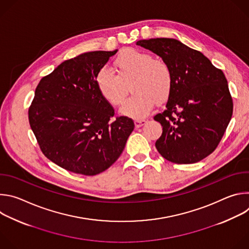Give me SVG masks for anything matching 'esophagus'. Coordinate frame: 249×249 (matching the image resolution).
I'll use <instances>...</instances> for the list:
<instances>
[{
    "label": "esophagus",
    "instance_id": "1",
    "mask_svg": "<svg viewBox=\"0 0 249 249\" xmlns=\"http://www.w3.org/2000/svg\"><path fill=\"white\" fill-rule=\"evenodd\" d=\"M146 122H147V121H146L145 119H136V120H135V126H136L137 128H139V127H141V126H143Z\"/></svg>",
    "mask_w": 249,
    "mask_h": 249
}]
</instances>
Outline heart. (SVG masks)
Segmentation results:
<instances>
[{
  "label": "heart",
  "instance_id": "1",
  "mask_svg": "<svg viewBox=\"0 0 249 249\" xmlns=\"http://www.w3.org/2000/svg\"><path fill=\"white\" fill-rule=\"evenodd\" d=\"M117 74L102 68L96 75L95 84L100 95L112 106L120 105L127 93L125 83L134 79L131 90L134 95L121 108L125 115L142 118L153 108L155 100L165 99L172 86V75L166 63L156 60L147 52L136 49L123 50L114 60Z\"/></svg>",
  "mask_w": 249,
  "mask_h": 249
}]
</instances>
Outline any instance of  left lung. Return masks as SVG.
<instances>
[{
	"label": "left lung",
	"mask_w": 249,
	"mask_h": 249,
	"mask_svg": "<svg viewBox=\"0 0 249 249\" xmlns=\"http://www.w3.org/2000/svg\"><path fill=\"white\" fill-rule=\"evenodd\" d=\"M168 65L172 86L166 109L154 119L162 126L156 142L168 161L187 164L216 150L232 115V98L223 71L201 52L173 38L139 40Z\"/></svg>",
	"instance_id": "1"
}]
</instances>
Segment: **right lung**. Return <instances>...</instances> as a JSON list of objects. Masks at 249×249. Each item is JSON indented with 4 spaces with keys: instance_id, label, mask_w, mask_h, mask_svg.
<instances>
[{
    "instance_id": "1",
    "label": "right lung",
    "mask_w": 249,
    "mask_h": 249,
    "mask_svg": "<svg viewBox=\"0 0 249 249\" xmlns=\"http://www.w3.org/2000/svg\"><path fill=\"white\" fill-rule=\"evenodd\" d=\"M92 51L61 63L41 79L28 110V120L44 156L60 167L96 175L122 154L134 122L114 116L99 93L97 73L116 54Z\"/></svg>"
}]
</instances>
